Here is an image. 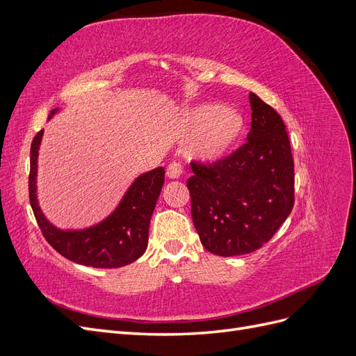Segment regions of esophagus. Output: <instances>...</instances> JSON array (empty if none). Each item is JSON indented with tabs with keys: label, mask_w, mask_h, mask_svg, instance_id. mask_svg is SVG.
<instances>
[{
	"label": "esophagus",
	"mask_w": 356,
	"mask_h": 356,
	"mask_svg": "<svg viewBox=\"0 0 356 356\" xmlns=\"http://www.w3.org/2000/svg\"><path fill=\"white\" fill-rule=\"evenodd\" d=\"M182 172H184V166H182V163H179V161H170L166 168V175L170 179L179 178L182 175Z\"/></svg>",
	"instance_id": "esophagus-1"
}]
</instances>
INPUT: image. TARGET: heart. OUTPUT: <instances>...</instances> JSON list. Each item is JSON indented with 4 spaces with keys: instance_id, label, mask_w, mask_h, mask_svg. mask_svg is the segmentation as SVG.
<instances>
[{
    "instance_id": "heart-1",
    "label": "heart",
    "mask_w": 356,
    "mask_h": 356,
    "mask_svg": "<svg viewBox=\"0 0 356 356\" xmlns=\"http://www.w3.org/2000/svg\"><path fill=\"white\" fill-rule=\"evenodd\" d=\"M186 127L197 132L190 144V152L203 160H218L239 141L243 131V117L221 104H203L186 117Z\"/></svg>"
}]
</instances>
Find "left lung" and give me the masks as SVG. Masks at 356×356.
<instances>
[{
    "instance_id": "obj_1",
    "label": "left lung",
    "mask_w": 356,
    "mask_h": 356,
    "mask_svg": "<svg viewBox=\"0 0 356 356\" xmlns=\"http://www.w3.org/2000/svg\"><path fill=\"white\" fill-rule=\"evenodd\" d=\"M248 141L215 163L191 161V218L215 255L250 254L267 243L294 207V159L284 120L250 93Z\"/></svg>"
}]
</instances>
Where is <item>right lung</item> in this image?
Segmentation results:
<instances>
[{"mask_svg":"<svg viewBox=\"0 0 356 356\" xmlns=\"http://www.w3.org/2000/svg\"><path fill=\"white\" fill-rule=\"evenodd\" d=\"M41 136L42 131L31 144L29 202L44 239L60 255L83 266L113 268L138 260L147 250L149 218L163 187L165 169L156 168L135 179L117 209L101 224L79 232H62L46 220L37 202L35 177Z\"/></svg>","mask_w":356,"mask_h":356,"instance_id":"right-lung-1","label":"right lung"}]
</instances>
